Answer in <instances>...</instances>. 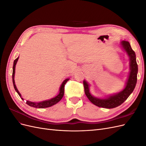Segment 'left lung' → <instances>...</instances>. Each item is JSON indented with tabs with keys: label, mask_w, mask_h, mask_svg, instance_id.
Masks as SVG:
<instances>
[{
	"label": "left lung",
	"mask_w": 146,
	"mask_h": 146,
	"mask_svg": "<svg viewBox=\"0 0 146 146\" xmlns=\"http://www.w3.org/2000/svg\"><path fill=\"white\" fill-rule=\"evenodd\" d=\"M121 45L130 58V71L124 89L119 93L109 96L106 99H99L95 98L91 94L89 84L85 80L83 81L85 93L88 99L98 107L105 108H113L118 107L124 102V101L129 98L135 88L137 82V74H138V64L136 63L135 52L132 50L130 43L128 41H121Z\"/></svg>",
	"instance_id": "1"
}]
</instances>
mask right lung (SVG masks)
<instances>
[{
  "mask_svg": "<svg viewBox=\"0 0 146 146\" xmlns=\"http://www.w3.org/2000/svg\"><path fill=\"white\" fill-rule=\"evenodd\" d=\"M19 59V57L14 61V63H13V74H12V78H13V86H14L15 90H16V91L17 92V94H19V96L21 97V98L24 100L23 98H21V94H20V92H19V91L17 90V88L16 86L15 85V67H16V64L17 60ZM69 80V78H66V80H64L63 81V82L61 84V85L60 88V92L59 94L57 95L55 98H52L51 99L47 100H44L42 102H30V101H27L26 102V104L27 105H29L30 107H33L35 108H47V107H50L51 106L54 105L56 104H57L58 102L59 101L61 100V99L63 98V97L64 96V85L66 83L68 80Z\"/></svg>",
  "mask_w": 146,
  "mask_h": 146,
  "instance_id": "right-lung-1",
  "label": "right lung"
}]
</instances>
